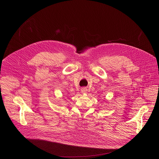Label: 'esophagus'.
<instances>
[{
	"label": "esophagus",
	"instance_id": "esophagus-1",
	"mask_svg": "<svg viewBox=\"0 0 159 159\" xmlns=\"http://www.w3.org/2000/svg\"><path fill=\"white\" fill-rule=\"evenodd\" d=\"M87 91H88L87 89L85 88H83L81 89V92L82 93H87Z\"/></svg>",
	"mask_w": 159,
	"mask_h": 159
}]
</instances>
